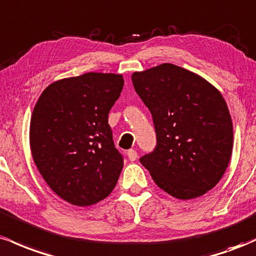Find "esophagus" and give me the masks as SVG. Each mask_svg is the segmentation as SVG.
<instances>
[{
	"label": "esophagus",
	"mask_w": 256,
	"mask_h": 256,
	"mask_svg": "<svg viewBox=\"0 0 256 256\" xmlns=\"http://www.w3.org/2000/svg\"><path fill=\"white\" fill-rule=\"evenodd\" d=\"M127 154H128L129 160H132V162H133V160H136L138 158V152L136 150H129L127 152Z\"/></svg>",
	"instance_id": "1"
}]
</instances>
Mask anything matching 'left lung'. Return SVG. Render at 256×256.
Here are the masks:
<instances>
[{
    "label": "left lung",
    "instance_id": "left-lung-1",
    "mask_svg": "<svg viewBox=\"0 0 256 256\" xmlns=\"http://www.w3.org/2000/svg\"><path fill=\"white\" fill-rule=\"evenodd\" d=\"M132 81L157 134L156 148L140 158L142 164L170 196H203L220 182L234 148L222 94L200 74L169 62L136 71Z\"/></svg>",
    "mask_w": 256,
    "mask_h": 256
}]
</instances>
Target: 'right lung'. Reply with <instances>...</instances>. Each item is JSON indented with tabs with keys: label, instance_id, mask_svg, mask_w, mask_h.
<instances>
[{
	"label": "right lung",
	"instance_id": "1",
	"mask_svg": "<svg viewBox=\"0 0 256 256\" xmlns=\"http://www.w3.org/2000/svg\"><path fill=\"white\" fill-rule=\"evenodd\" d=\"M123 76L88 72L50 83L30 120V148L44 182L70 204H96L112 192L123 168L108 112Z\"/></svg>",
	"mask_w": 256,
	"mask_h": 256
}]
</instances>
